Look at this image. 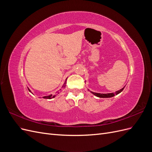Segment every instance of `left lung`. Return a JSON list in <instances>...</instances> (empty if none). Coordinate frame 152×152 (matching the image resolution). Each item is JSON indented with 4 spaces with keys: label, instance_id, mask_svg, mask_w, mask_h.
I'll return each mask as SVG.
<instances>
[{
    "label": "left lung",
    "instance_id": "left-lung-1",
    "mask_svg": "<svg viewBox=\"0 0 152 152\" xmlns=\"http://www.w3.org/2000/svg\"><path fill=\"white\" fill-rule=\"evenodd\" d=\"M124 87H123V88H122L120 90L116 91L115 93H107V94H101V93H94V92H92V91H90V92L92 94H93L94 95H95L96 96H97V97H99V98H112L115 95H117L119 93H121V92L124 90Z\"/></svg>",
    "mask_w": 152,
    "mask_h": 152
}]
</instances>
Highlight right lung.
<instances>
[{
    "label": "right lung",
    "mask_w": 152,
    "mask_h": 152,
    "mask_svg": "<svg viewBox=\"0 0 152 152\" xmlns=\"http://www.w3.org/2000/svg\"><path fill=\"white\" fill-rule=\"evenodd\" d=\"M66 80H67V79H66V80H65V83H64V84H63V86H62L63 88H65V86H66ZM28 91L30 92V93H31V91L30 90V89H29V88H28ZM61 91V89H59V91H58L56 92V93H57V94H59V93H60ZM32 94H33V93H32ZM55 96H56V95H53V94H50V95H49V96H44L43 98H44V99H52V98H55Z\"/></svg>",
    "instance_id": "right-lung-1"
}]
</instances>
